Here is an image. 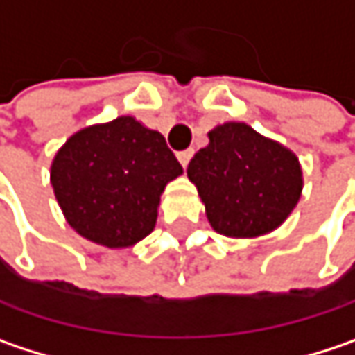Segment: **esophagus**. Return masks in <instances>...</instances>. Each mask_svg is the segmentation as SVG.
Masks as SVG:
<instances>
[{
	"label": "esophagus",
	"mask_w": 355,
	"mask_h": 355,
	"mask_svg": "<svg viewBox=\"0 0 355 355\" xmlns=\"http://www.w3.org/2000/svg\"><path fill=\"white\" fill-rule=\"evenodd\" d=\"M191 155H193V149H186V151H180V153H178V159H180V164L184 165V167H188Z\"/></svg>",
	"instance_id": "esophagus-1"
}]
</instances>
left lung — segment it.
I'll return each instance as SVG.
<instances>
[{"instance_id":"obj_1","label":"left lung","mask_w":355,"mask_h":355,"mask_svg":"<svg viewBox=\"0 0 355 355\" xmlns=\"http://www.w3.org/2000/svg\"><path fill=\"white\" fill-rule=\"evenodd\" d=\"M188 165L216 232L252 239L279 228L297 206L303 173L297 155L246 123H224Z\"/></svg>"}]
</instances>
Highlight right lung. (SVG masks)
I'll list each match as a JSON object with an SVG mask.
<instances>
[{"label": "right lung", "mask_w": 355, "mask_h": 355, "mask_svg": "<svg viewBox=\"0 0 355 355\" xmlns=\"http://www.w3.org/2000/svg\"><path fill=\"white\" fill-rule=\"evenodd\" d=\"M182 173L162 133L119 116L66 141L52 162L50 182L80 236L125 248L155 228L159 196Z\"/></svg>", "instance_id": "add662e5"}]
</instances>
